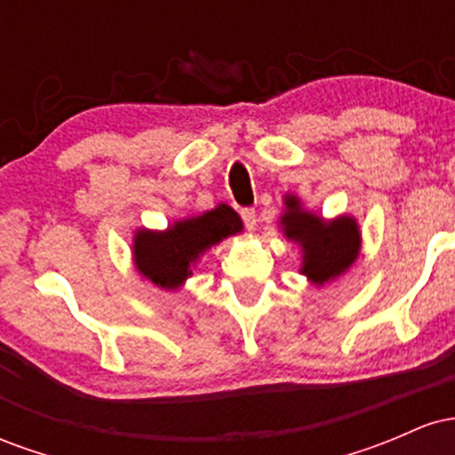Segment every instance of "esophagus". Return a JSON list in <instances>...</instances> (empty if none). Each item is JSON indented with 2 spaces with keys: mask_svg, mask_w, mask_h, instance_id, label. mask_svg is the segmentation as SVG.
I'll list each match as a JSON object with an SVG mask.
<instances>
[{
  "mask_svg": "<svg viewBox=\"0 0 455 455\" xmlns=\"http://www.w3.org/2000/svg\"><path fill=\"white\" fill-rule=\"evenodd\" d=\"M242 218H243V224L248 231H254V228H257V212L250 210V207H245V210H242Z\"/></svg>",
  "mask_w": 455,
  "mask_h": 455,
  "instance_id": "esophagus-1",
  "label": "esophagus"
}]
</instances>
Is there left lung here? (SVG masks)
Masks as SVG:
<instances>
[{
    "mask_svg": "<svg viewBox=\"0 0 455 455\" xmlns=\"http://www.w3.org/2000/svg\"><path fill=\"white\" fill-rule=\"evenodd\" d=\"M280 227L286 239L299 243V271L316 286L342 275L362 250V233L355 218L338 216L333 220H323L316 213L306 212L295 195L284 196Z\"/></svg>",
    "mask_w": 455,
    "mask_h": 455,
    "instance_id": "left-lung-1",
    "label": "left lung"
}]
</instances>
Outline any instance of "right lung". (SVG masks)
Instances as JSON below:
<instances>
[{
    "instance_id": "1",
    "label": "right lung",
    "mask_w": 455,
    "mask_h": 455,
    "mask_svg": "<svg viewBox=\"0 0 455 455\" xmlns=\"http://www.w3.org/2000/svg\"><path fill=\"white\" fill-rule=\"evenodd\" d=\"M242 231V218L224 203L201 216L177 220L166 231L139 228L132 242L134 267L160 289L175 291L190 278L203 252Z\"/></svg>"
}]
</instances>
